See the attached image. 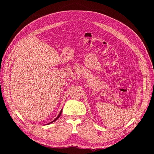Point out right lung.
<instances>
[{
    "mask_svg": "<svg viewBox=\"0 0 154 154\" xmlns=\"http://www.w3.org/2000/svg\"><path fill=\"white\" fill-rule=\"evenodd\" d=\"M62 109H61V111H60V113L58 114V116L56 117V118L55 119H54V120H53V121H52V122H50V123H49V124H51V123H53V122H55V121H56V120H57V119H58V118H60V115H61V113H62Z\"/></svg>",
    "mask_w": 154,
    "mask_h": 154,
    "instance_id": "right-lung-1",
    "label": "right lung"
}]
</instances>
